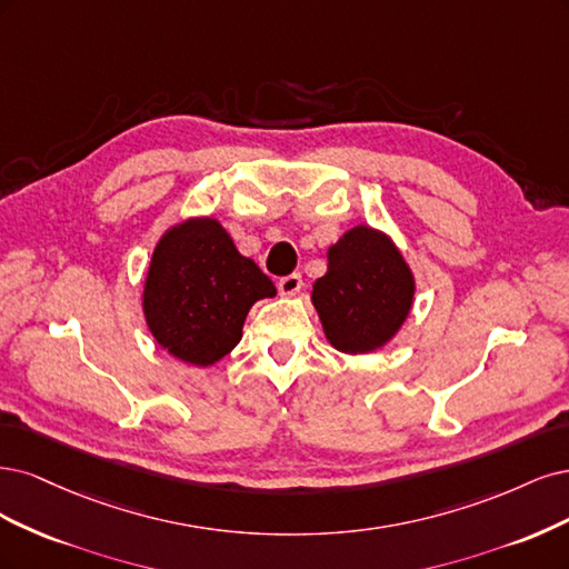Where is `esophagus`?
<instances>
[{
    "label": "esophagus",
    "mask_w": 569,
    "mask_h": 569,
    "mask_svg": "<svg viewBox=\"0 0 569 569\" xmlns=\"http://www.w3.org/2000/svg\"><path fill=\"white\" fill-rule=\"evenodd\" d=\"M302 290V277L300 273H288V277H283L281 281H279V292L281 296H296V292H300Z\"/></svg>",
    "instance_id": "esophagus-1"
}]
</instances>
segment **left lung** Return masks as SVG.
I'll return each mask as SVG.
<instances>
[{
	"mask_svg": "<svg viewBox=\"0 0 569 569\" xmlns=\"http://www.w3.org/2000/svg\"><path fill=\"white\" fill-rule=\"evenodd\" d=\"M413 290V273L392 238L359 224L328 248V271L317 279L311 302L336 350L366 355L395 338Z\"/></svg>",
	"mask_w": 569,
	"mask_h": 569,
	"instance_id": "left-lung-1",
	"label": "left lung"
}]
</instances>
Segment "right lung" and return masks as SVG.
<instances>
[{"mask_svg": "<svg viewBox=\"0 0 569 569\" xmlns=\"http://www.w3.org/2000/svg\"><path fill=\"white\" fill-rule=\"evenodd\" d=\"M277 296L271 279L236 250L212 217L162 233L143 286V317L172 357L212 366L243 336L250 307Z\"/></svg>", "mask_w": 569, "mask_h": 569, "instance_id": "1", "label": "right lung"}]
</instances>
